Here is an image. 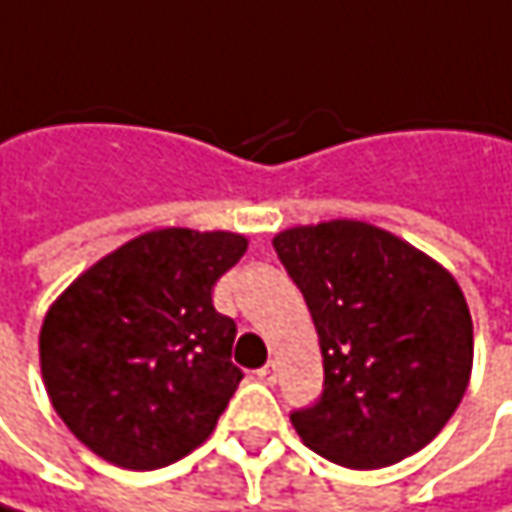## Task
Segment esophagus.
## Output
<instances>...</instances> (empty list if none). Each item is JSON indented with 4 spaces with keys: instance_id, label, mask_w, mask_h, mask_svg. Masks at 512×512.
Here are the masks:
<instances>
[{
    "instance_id": "obj_1",
    "label": "esophagus",
    "mask_w": 512,
    "mask_h": 512,
    "mask_svg": "<svg viewBox=\"0 0 512 512\" xmlns=\"http://www.w3.org/2000/svg\"><path fill=\"white\" fill-rule=\"evenodd\" d=\"M257 379L266 382V385H275V382H278V362H266V365L257 371Z\"/></svg>"
}]
</instances>
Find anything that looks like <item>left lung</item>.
Segmentation results:
<instances>
[{"label": "left lung", "mask_w": 512, "mask_h": 512, "mask_svg": "<svg viewBox=\"0 0 512 512\" xmlns=\"http://www.w3.org/2000/svg\"><path fill=\"white\" fill-rule=\"evenodd\" d=\"M301 289L324 356V391L289 414L301 440L347 469H382L446 426L472 371L458 281L391 231L330 220L272 240Z\"/></svg>", "instance_id": "obj_1"}]
</instances>
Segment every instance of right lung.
<instances>
[{
	"mask_svg": "<svg viewBox=\"0 0 512 512\" xmlns=\"http://www.w3.org/2000/svg\"><path fill=\"white\" fill-rule=\"evenodd\" d=\"M231 231L159 228L89 266L46 313L51 406L98 458L159 469L214 432L243 371L214 284L246 252Z\"/></svg>",
	"mask_w": 512,
	"mask_h": 512,
	"instance_id": "add662e5",
	"label": "right lung"
}]
</instances>
